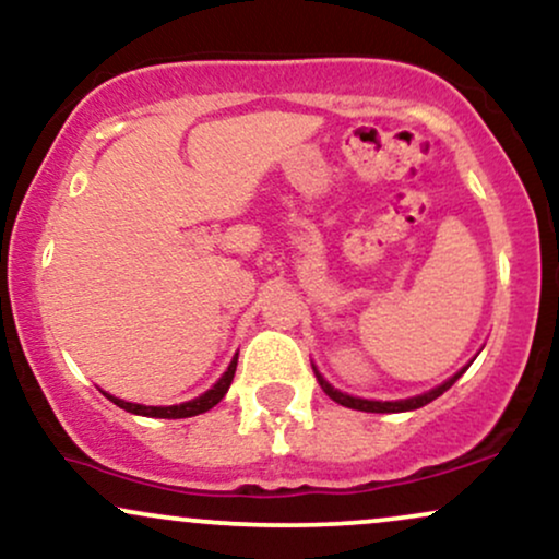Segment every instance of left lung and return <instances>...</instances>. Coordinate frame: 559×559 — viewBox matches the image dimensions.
<instances>
[{
	"label": "left lung",
	"mask_w": 559,
	"mask_h": 559,
	"mask_svg": "<svg viewBox=\"0 0 559 559\" xmlns=\"http://www.w3.org/2000/svg\"><path fill=\"white\" fill-rule=\"evenodd\" d=\"M463 372H466V367H463L459 374H453V378H450L448 382H442L440 388L429 390V393H425V395H416V399H406V401H365V399H354V395H346V393H341V390H335V388L328 385V382L320 378V372H314V374H318V382H320V388L325 390V395H331V399H333L335 403H341V406H346V408H356V412L388 414V412H414V408L427 406V403H429V401H435L437 395L445 393V390H448L450 385H453V382L459 380Z\"/></svg>",
	"instance_id": "1"
}]
</instances>
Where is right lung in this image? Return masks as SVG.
Masks as SVG:
<instances>
[{"label":"right lung","mask_w":559,"mask_h":559,"mask_svg":"<svg viewBox=\"0 0 559 559\" xmlns=\"http://www.w3.org/2000/svg\"><path fill=\"white\" fill-rule=\"evenodd\" d=\"M234 372H237V356H234V361H231V365H228V369L224 372V378L215 382V385L207 390V393H203V395H200V399H194V401L179 403V406H140V403H127L122 399H114V395H109V393H104V395L111 403H117L119 408H124V412H130V414L156 416V419H187V416H198V414L211 412L215 403H218L226 395V390H228V385H231V380H234Z\"/></svg>","instance_id":"1"}]
</instances>
